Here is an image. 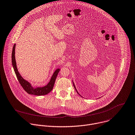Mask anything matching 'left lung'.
I'll return each instance as SVG.
<instances>
[{
    "label": "left lung",
    "mask_w": 135,
    "mask_h": 135,
    "mask_svg": "<svg viewBox=\"0 0 135 135\" xmlns=\"http://www.w3.org/2000/svg\"><path fill=\"white\" fill-rule=\"evenodd\" d=\"M73 85H74V88H75V90H76V92H77V93H78V94H79V95H80V97H81V95H80V94H79V93H78V91H77V89H76V87H75V84H74V82H73Z\"/></svg>",
    "instance_id": "8db88e82"
}]
</instances>
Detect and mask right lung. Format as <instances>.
Segmentation results:
<instances>
[{
	"label": "right lung",
	"mask_w": 135,
	"mask_h": 135,
	"mask_svg": "<svg viewBox=\"0 0 135 135\" xmlns=\"http://www.w3.org/2000/svg\"><path fill=\"white\" fill-rule=\"evenodd\" d=\"M15 46L16 44H15L13 46V51H12V65L14 70V71L15 73V74L16 75V77L17 78V79L19 81V83H20L21 85L22 86L24 90L29 94H32L34 95L37 96H41V95H46L50 93L54 88V86L55 83L56 79L57 78V75L58 73L60 71V69L58 68L55 70V71L50 81L48 83V84L44 86L43 87H33L31 84L27 81V80H25L20 75L19 73L18 69L17 68L16 66V62L15 60Z\"/></svg>",
	"instance_id": "add662e5"
}]
</instances>
